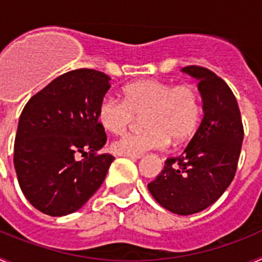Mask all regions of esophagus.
I'll list each match as a JSON object with an SVG mask.
<instances>
[{"instance_id": "esophagus-1", "label": "esophagus", "mask_w": 262, "mask_h": 262, "mask_svg": "<svg viewBox=\"0 0 262 262\" xmlns=\"http://www.w3.org/2000/svg\"><path fill=\"white\" fill-rule=\"evenodd\" d=\"M120 156H126V157H131V159H140L143 155H127V154H119Z\"/></svg>"}]
</instances>
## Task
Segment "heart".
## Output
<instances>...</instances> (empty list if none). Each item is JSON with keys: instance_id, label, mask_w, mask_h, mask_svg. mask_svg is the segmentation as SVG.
<instances>
[{"instance_id": "heart-1", "label": "heart", "mask_w": 262, "mask_h": 262, "mask_svg": "<svg viewBox=\"0 0 262 262\" xmlns=\"http://www.w3.org/2000/svg\"><path fill=\"white\" fill-rule=\"evenodd\" d=\"M145 127L115 140L118 154L143 155L149 149H164L170 139L187 140L200 124L202 102L195 86H174L161 80H140L123 89V99L106 96L98 106V122L114 135L123 134L138 115Z\"/></svg>"}]
</instances>
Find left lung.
<instances>
[{"label": "left lung", "instance_id": "8db88e82", "mask_svg": "<svg viewBox=\"0 0 262 262\" xmlns=\"http://www.w3.org/2000/svg\"><path fill=\"white\" fill-rule=\"evenodd\" d=\"M198 78L205 115L182 155L166 159L148 190L164 209L191 215L209 207L235 177L244 127L232 90L210 69H182Z\"/></svg>", "mask_w": 262, "mask_h": 262}]
</instances>
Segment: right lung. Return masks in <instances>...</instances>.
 Here are the masks:
<instances>
[{"instance_id":"add662e5","label":"right lung","mask_w":262,"mask_h":262,"mask_svg":"<svg viewBox=\"0 0 262 262\" xmlns=\"http://www.w3.org/2000/svg\"><path fill=\"white\" fill-rule=\"evenodd\" d=\"M110 77L80 68L52 80L29 99L18 122L14 168L20 190L39 211H77L98 190L114 156L98 154L107 136L98 106ZM85 157L78 160V155Z\"/></svg>"}]
</instances>
